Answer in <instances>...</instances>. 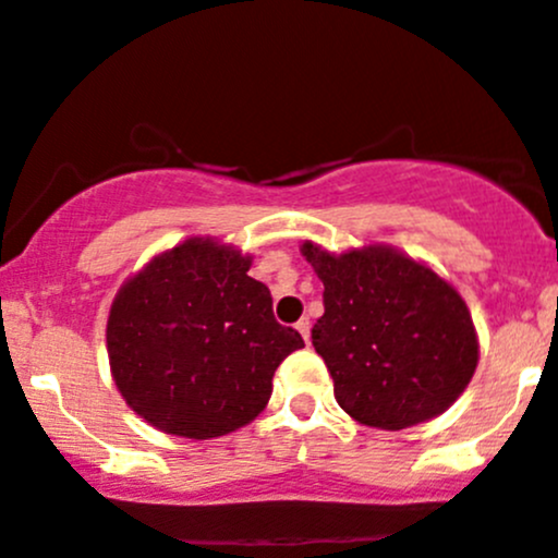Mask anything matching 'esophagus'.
I'll list each match as a JSON object with an SVG mask.
<instances>
[{
  "instance_id": "34e87169",
  "label": "esophagus",
  "mask_w": 558,
  "mask_h": 558,
  "mask_svg": "<svg viewBox=\"0 0 558 558\" xmlns=\"http://www.w3.org/2000/svg\"><path fill=\"white\" fill-rule=\"evenodd\" d=\"M296 330L301 332V338H304V341L306 343H310V338H312V323H310V319H306V317H301L299 319V323H296Z\"/></svg>"
}]
</instances>
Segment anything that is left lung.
<instances>
[{
	"instance_id": "left-lung-1",
	"label": "left lung",
	"mask_w": 558,
	"mask_h": 558,
	"mask_svg": "<svg viewBox=\"0 0 558 558\" xmlns=\"http://www.w3.org/2000/svg\"><path fill=\"white\" fill-rule=\"evenodd\" d=\"M301 252L325 286L312 343L343 412L380 430L446 412L477 367V336L462 296L393 248L332 257L306 241Z\"/></svg>"
}]
</instances>
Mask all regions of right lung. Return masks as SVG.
<instances>
[{
    "label": "right lung",
    "mask_w": 558,
    "mask_h": 558,
    "mask_svg": "<svg viewBox=\"0 0 558 558\" xmlns=\"http://www.w3.org/2000/svg\"><path fill=\"white\" fill-rule=\"evenodd\" d=\"M252 259L209 239L159 254L120 288L107 323L114 386L170 435L207 440L265 409L272 375L304 345L272 315Z\"/></svg>",
    "instance_id": "obj_1"
}]
</instances>
